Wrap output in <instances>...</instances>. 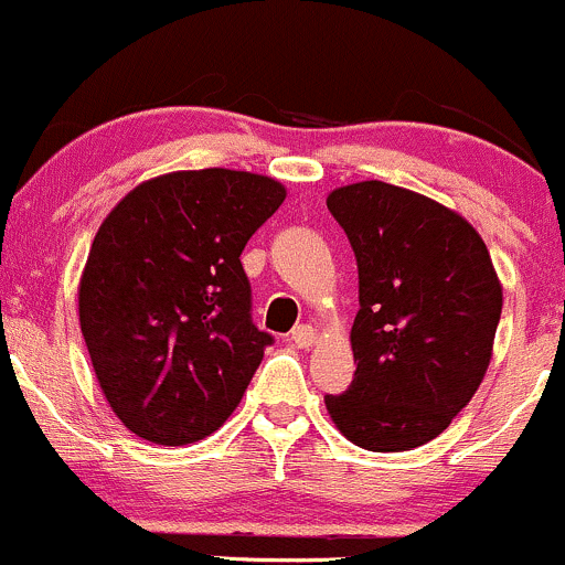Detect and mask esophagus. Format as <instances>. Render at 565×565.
<instances>
[{"instance_id":"obj_1","label":"esophagus","mask_w":565,"mask_h":565,"mask_svg":"<svg viewBox=\"0 0 565 565\" xmlns=\"http://www.w3.org/2000/svg\"><path fill=\"white\" fill-rule=\"evenodd\" d=\"M316 329H312V326H307V323H301V326H296L294 331H290V342H294L296 348H310L312 342H316Z\"/></svg>"}]
</instances>
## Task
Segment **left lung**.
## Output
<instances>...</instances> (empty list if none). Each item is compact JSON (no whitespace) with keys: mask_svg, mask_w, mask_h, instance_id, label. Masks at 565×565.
<instances>
[{"mask_svg":"<svg viewBox=\"0 0 565 565\" xmlns=\"http://www.w3.org/2000/svg\"><path fill=\"white\" fill-rule=\"evenodd\" d=\"M359 266L353 372L326 394L331 422L370 451L438 438L479 388L492 359L503 290L468 220L386 182L326 198Z\"/></svg>","mask_w":565,"mask_h":565,"instance_id":"1","label":"left lung"}]
</instances>
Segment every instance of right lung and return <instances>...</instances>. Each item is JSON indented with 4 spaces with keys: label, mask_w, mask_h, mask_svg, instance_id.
Instances as JSON below:
<instances>
[{
    "label": "right lung",
    "mask_w": 565,
    "mask_h": 565,
    "mask_svg": "<svg viewBox=\"0 0 565 565\" xmlns=\"http://www.w3.org/2000/svg\"><path fill=\"white\" fill-rule=\"evenodd\" d=\"M285 188L228 168L138 184L103 220L78 288L92 367L138 438L184 446L239 405L269 331L253 323L242 249Z\"/></svg>",
    "instance_id": "add662e5"
}]
</instances>
